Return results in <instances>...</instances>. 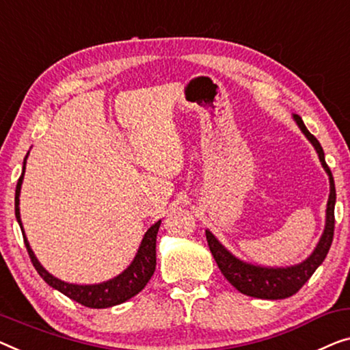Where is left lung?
<instances>
[{
    "label": "left lung",
    "mask_w": 350,
    "mask_h": 350,
    "mask_svg": "<svg viewBox=\"0 0 350 350\" xmlns=\"http://www.w3.org/2000/svg\"><path fill=\"white\" fill-rule=\"evenodd\" d=\"M292 118H294L295 124L299 125L301 133L308 138L312 148L316 149L322 168L325 170L328 180H330V195H328L325 211V228L316 248L312 250V253L305 260H301V262L295 265H289V267H264V265L245 262V260L234 256L225 245L220 243V241L208 229H206L208 248H211L212 256L215 259L218 269L225 275V278L239 292L250 297H256V299H288V297L294 295L295 292H299L301 286L316 272V269L324 262L333 241V231H335L336 190L332 171L325 163L324 149H322L321 143L317 142L314 135L308 132V129L305 127V124L299 114H292Z\"/></svg>",
    "instance_id": "1"
}]
</instances>
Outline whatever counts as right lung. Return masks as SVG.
<instances>
[{"label": "right lung", "mask_w": 350, "mask_h": 350, "mask_svg": "<svg viewBox=\"0 0 350 350\" xmlns=\"http://www.w3.org/2000/svg\"><path fill=\"white\" fill-rule=\"evenodd\" d=\"M29 154V152H28ZM23 160V170L22 176L17 182V189H15V217L20 225V229L23 232L25 245L28 250V254L33 262L34 269L38 270V273L44 278V281L51 288L59 291L69 299L78 301V304L88 306V308H109V306L124 304L129 299H132L138 294L139 291L144 289V286L148 284L150 276L155 272V264H157V258H155V242H157V232L160 228L161 220L154 223L146 234L143 236V241L139 243V248L135 258L127 269L122 273H119L114 278L103 281V283L97 284H75V283H67L56 276L51 275L49 270L42 267L39 259L36 258V254L29 247L28 239L25 236V229L22 225V218H20V190H22L23 184V176L26 170V159Z\"/></svg>", "instance_id": "add662e5"}]
</instances>
